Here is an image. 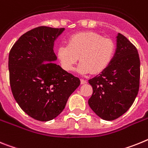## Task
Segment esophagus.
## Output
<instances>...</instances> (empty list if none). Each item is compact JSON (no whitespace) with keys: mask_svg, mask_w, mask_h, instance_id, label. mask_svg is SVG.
I'll return each instance as SVG.
<instances>
[{"mask_svg":"<svg viewBox=\"0 0 148 148\" xmlns=\"http://www.w3.org/2000/svg\"><path fill=\"white\" fill-rule=\"evenodd\" d=\"M86 83H87V81L86 80V79H80V83H81V84H86Z\"/></svg>","mask_w":148,"mask_h":148,"instance_id":"esophagus-1","label":"esophagus"}]
</instances>
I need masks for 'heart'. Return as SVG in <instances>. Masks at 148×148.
Listing matches in <instances>:
<instances>
[{"label":"heart","instance_id":"1","mask_svg":"<svg viewBox=\"0 0 148 148\" xmlns=\"http://www.w3.org/2000/svg\"><path fill=\"white\" fill-rule=\"evenodd\" d=\"M115 49V42L111 38H103L94 32H82L70 36L68 45L59 46L57 57L66 71L74 70L79 58L78 72L96 74L103 72L111 64Z\"/></svg>","mask_w":148,"mask_h":148}]
</instances>
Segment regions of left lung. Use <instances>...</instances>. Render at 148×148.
I'll use <instances>...</instances> for the list:
<instances>
[{"instance_id": "1", "label": "left lung", "mask_w": 148, "mask_h": 148, "mask_svg": "<svg viewBox=\"0 0 148 148\" xmlns=\"http://www.w3.org/2000/svg\"><path fill=\"white\" fill-rule=\"evenodd\" d=\"M140 60L134 45L121 33L111 64L88 80L93 93L88 103L103 120L117 119L129 110L139 89Z\"/></svg>"}]
</instances>
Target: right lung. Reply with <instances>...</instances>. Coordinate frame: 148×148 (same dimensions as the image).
I'll return each mask as SVG.
<instances>
[{"label": "right lung", "instance_id": "right-lung-1", "mask_svg": "<svg viewBox=\"0 0 148 148\" xmlns=\"http://www.w3.org/2000/svg\"><path fill=\"white\" fill-rule=\"evenodd\" d=\"M64 28L41 26L23 34L9 54L10 83L23 111L40 121L58 116L80 80L56 65L54 41Z\"/></svg>", "mask_w": 148, "mask_h": 148}]
</instances>
